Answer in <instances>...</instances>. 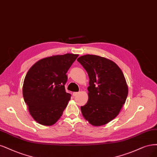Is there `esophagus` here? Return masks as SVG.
I'll use <instances>...</instances> for the list:
<instances>
[{
    "label": "esophagus",
    "instance_id": "1",
    "mask_svg": "<svg viewBox=\"0 0 157 157\" xmlns=\"http://www.w3.org/2000/svg\"><path fill=\"white\" fill-rule=\"evenodd\" d=\"M78 94H79V92H73V96H77Z\"/></svg>",
    "mask_w": 157,
    "mask_h": 157
}]
</instances>
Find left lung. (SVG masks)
<instances>
[{"label": "left lung", "mask_w": 157, "mask_h": 157, "mask_svg": "<svg viewBox=\"0 0 157 157\" xmlns=\"http://www.w3.org/2000/svg\"><path fill=\"white\" fill-rule=\"evenodd\" d=\"M77 61L90 78L88 101L80 107L81 112L91 125H105L119 114L127 99L128 86L124 75L115 62L104 57L86 55Z\"/></svg>", "instance_id": "1"}]
</instances>
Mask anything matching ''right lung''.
Returning <instances> with one entry per match:
<instances>
[{
    "label": "right lung",
    "instance_id": "1",
    "mask_svg": "<svg viewBox=\"0 0 157 157\" xmlns=\"http://www.w3.org/2000/svg\"><path fill=\"white\" fill-rule=\"evenodd\" d=\"M78 56L67 53L47 57L27 72L23 86L24 100L32 117L41 125H54L71 99V94L65 90L66 73Z\"/></svg>",
    "mask_w": 157,
    "mask_h": 157
}]
</instances>
